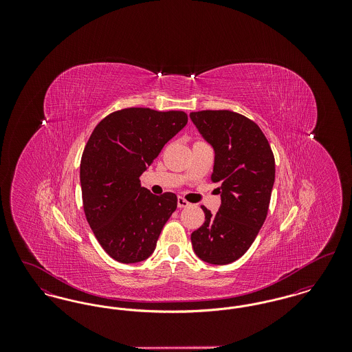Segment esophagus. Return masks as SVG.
<instances>
[{"label": "esophagus", "mask_w": 352, "mask_h": 352, "mask_svg": "<svg viewBox=\"0 0 352 352\" xmlns=\"http://www.w3.org/2000/svg\"><path fill=\"white\" fill-rule=\"evenodd\" d=\"M177 204H178L179 208H184V207H188V206H190V203L187 201H184V198H181V197H178Z\"/></svg>", "instance_id": "1"}]
</instances>
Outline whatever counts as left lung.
I'll list each match as a JSON object with an SVG mask.
<instances>
[{
	"mask_svg": "<svg viewBox=\"0 0 352 352\" xmlns=\"http://www.w3.org/2000/svg\"><path fill=\"white\" fill-rule=\"evenodd\" d=\"M190 118L215 153L211 179L221 198L217 214L201 206L206 219L191 234L192 248L203 261L227 265L250 250L267 219L274 157L258 125L243 115L201 111Z\"/></svg>",
	"mask_w": 352,
	"mask_h": 352,
	"instance_id": "8db88e82",
	"label": "left lung"
}]
</instances>
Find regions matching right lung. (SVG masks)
Returning <instances> with one entry per match:
<instances>
[{
	"label": "right lung",
	"mask_w": 352,
	"mask_h": 352,
	"mask_svg": "<svg viewBox=\"0 0 352 352\" xmlns=\"http://www.w3.org/2000/svg\"><path fill=\"white\" fill-rule=\"evenodd\" d=\"M187 124L182 111L126 108L102 118L84 148L85 218L102 250L122 264L146 260L177 208V195L151 194L141 174Z\"/></svg>",
	"instance_id": "add662e5"
}]
</instances>
